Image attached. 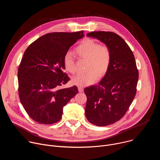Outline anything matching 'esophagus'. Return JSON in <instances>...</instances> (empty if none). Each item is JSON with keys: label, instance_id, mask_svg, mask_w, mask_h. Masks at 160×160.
<instances>
[{"label": "esophagus", "instance_id": "esophagus-1", "mask_svg": "<svg viewBox=\"0 0 160 160\" xmlns=\"http://www.w3.org/2000/svg\"><path fill=\"white\" fill-rule=\"evenodd\" d=\"M78 91L80 92H82L83 91V87H78Z\"/></svg>", "mask_w": 160, "mask_h": 160}]
</instances>
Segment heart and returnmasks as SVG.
<instances>
[{
  "label": "heart",
  "instance_id": "heart-1",
  "mask_svg": "<svg viewBox=\"0 0 160 160\" xmlns=\"http://www.w3.org/2000/svg\"><path fill=\"white\" fill-rule=\"evenodd\" d=\"M76 54L81 59L87 60L85 73H80L72 78L73 84L83 87L94 83L98 79L103 77L108 72L111 65L112 53L106 44H99L92 39L83 40L75 49ZM64 69L70 73L77 72L75 57L68 51L63 58Z\"/></svg>",
  "mask_w": 160,
  "mask_h": 160
}]
</instances>
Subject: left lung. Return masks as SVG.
<instances>
[{
    "label": "left lung",
    "mask_w": 160,
    "mask_h": 160,
    "mask_svg": "<svg viewBox=\"0 0 160 160\" xmlns=\"http://www.w3.org/2000/svg\"><path fill=\"white\" fill-rule=\"evenodd\" d=\"M96 38L110 48L112 59L109 70L98 85L84 90L85 109L88 121L104 127L119 121L129 109L137 92L139 72L133 54L125 41L111 32H92Z\"/></svg>",
    "instance_id": "8db88e82"
}]
</instances>
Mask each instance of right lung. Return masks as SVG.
I'll return each mask as SVG.
<instances>
[{"label": "right lung", "mask_w": 160, "mask_h": 160, "mask_svg": "<svg viewBox=\"0 0 160 160\" xmlns=\"http://www.w3.org/2000/svg\"><path fill=\"white\" fill-rule=\"evenodd\" d=\"M83 31L45 34L26 49L18 67V94L29 117L49 125L59 122L63 107L78 93L77 87L59 88L70 78L63 72V58Z\"/></svg>", "instance_id": "obj_1"}]
</instances>
